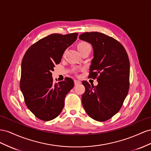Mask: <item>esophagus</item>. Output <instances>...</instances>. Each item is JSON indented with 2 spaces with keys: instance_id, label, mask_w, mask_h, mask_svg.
<instances>
[{
  "instance_id": "obj_1",
  "label": "esophagus",
  "mask_w": 151,
  "mask_h": 151,
  "mask_svg": "<svg viewBox=\"0 0 151 151\" xmlns=\"http://www.w3.org/2000/svg\"><path fill=\"white\" fill-rule=\"evenodd\" d=\"M81 83V81L79 80H75V85H79Z\"/></svg>"
}]
</instances>
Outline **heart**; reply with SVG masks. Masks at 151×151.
Segmentation results:
<instances>
[{
    "label": "heart",
    "mask_w": 151,
    "mask_h": 151,
    "mask_svg": "<svg viewBox=\"0 0 151 151\" xmlns=\"http://www.w3.org/2000/svg\"><path fill=\"white\" fill-rule=\"evenodd\" d=\"M88 47H90V45L88 44H87V43L85 42H80L76 45L77 50L79 51V52H81V51H83L85 49L88 48Z\"/></svg>",
    "instance_id": "1"
}]
</instances>
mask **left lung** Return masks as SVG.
<instances>
[{"instance_id": "1", "label": "left lung", "mask_w": 151, "mask_h": 151, "mask_svg": "<svg viewBox=\"0 0 151 151\" xmlns=\"http://www.w3.org/2000/svg\"><path fill=\"white\" fill-rule=\"evenodd\" d=\"M79 38L93 47L90 78L98 85L83 81L85 92L82 105L90 118L105 122L121 109L129 90L130 62L123 46L114 38L99 32H86Z\"/></svg>"}]
</instances>
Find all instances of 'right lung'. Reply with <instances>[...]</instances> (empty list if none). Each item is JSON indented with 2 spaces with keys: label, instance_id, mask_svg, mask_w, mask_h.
<instances>
[{
  "label": "right lung",
  "instance_id": "1",
  "mask_svg": "<svg viewBox=\"0 0 151 151\" xmlns=\"http://www.w3.org/2000/svg\"><path fill=\"white\" fill-rule=\"evenodd\" d=\"M77 37V33L51 34L32 45L23 58L21 91L28 108L43 121H50L59 116L66 94L74 87V81L70 78L54 83L51 72Z\"/></svg>",
  "mask_w": 151,
  "mask_h": 151
}]
</instances>
